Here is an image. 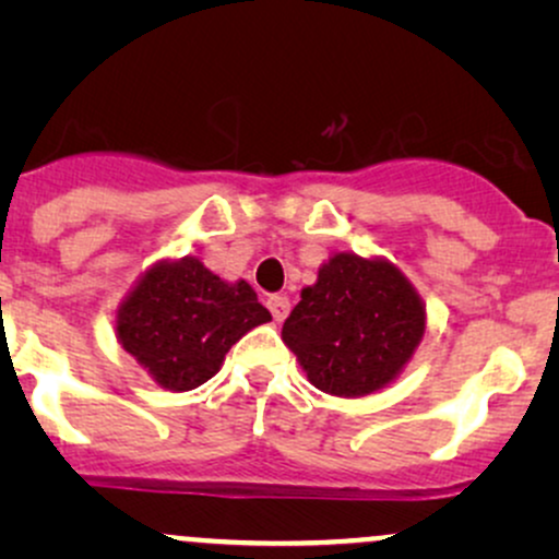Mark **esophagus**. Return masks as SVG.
Wrapping results in <instances>:
<instances>
[{
	"label": "esophagus",
	"instance_id": "34e87169",
	"mask_svg": "<svg viewBox=\"0 0 559 559\" xmlns=\"http://www.w3.org/2000/svg\"><path fill=\"white\" fill-rule=\"evenodd\" d=\"M267 310L273 312V318L278 320H286L288 310H292V301H288L286 294H273V297H267Z\"/></svg>",
	"mask_w": 559,
	"mask_h": 559
}]
</instances>
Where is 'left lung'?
Returning a JSON list of instances; mask_svg holds the SVG:
<instances>
[{"instance_id": "1", "label": "left lung", "mask_w": 559, "mask_h": 559, "mask_svg": "<svg viewBox=\"0 0 559 559\" xmlns=\"http://www.w3.org/2000/svg\"><path fill=\"white\" fill-rule=\"evenodd\" d=\"M423 331V301L391 262L336 254L301 292L281 336L312 386L362 396L400 373Z\"/></svg>"}]
</instances>
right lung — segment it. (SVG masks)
Instances as JSON below:
<instances>
[{
  "mask_svg": "<svg viewBox=\"0 0 559 559\" xmlns=\"http://www.w3.org/2000/svg\"><path fill=\"white\" fill-rule=\"evenodd\" d=\"M271 312L247 281L226 284L199 260L155 265L120 307L118 336L159 386L189 391L210 381L226 352Z\"/></svg>",
  "mask_w": 559,
  "mask_h": 559,
  "instance_id": "right-lung-1",
  "label": "right lung"
}]
</instances>
